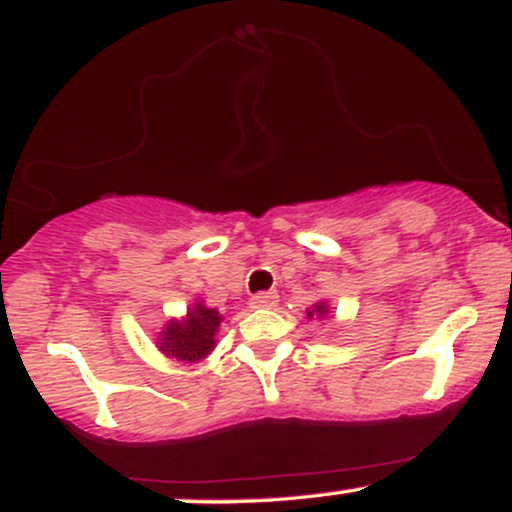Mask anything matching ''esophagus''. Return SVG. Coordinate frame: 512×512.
<instances>
[{"label": "esophagus", "instance_id": "34e87169", "mask_svg": "<svg viewBox=\"0 0 512 512\" xmlns=\"http://www.w3.org/2000/svg\"><path fill=\"white\" fill-rule=\"evenodd\" d=\"M279 303V296H276L274 291H267V293H255V296L250 298V308H274V305Z\"/></svg>", "mask_w": 512, "mask_h": 512}]
</instances>
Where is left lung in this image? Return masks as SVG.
<instances>
[{
	"instance_id": "left-lung-1",
	"label": "left lung",
	"mask_w": 512,
	"mask_h": 512,
	"mask_svg": "<svg viewBox=\"0 0 512 512\" xmlns=\"http://www.w3.org/2000/svg\"><path fill=\"white\" fill-rule=\"evenodd\" d=\"M305 313H308V320H325V317L330 315V305L325 301H317L315 305H310Z\"/></svg>"
}]
</instances>
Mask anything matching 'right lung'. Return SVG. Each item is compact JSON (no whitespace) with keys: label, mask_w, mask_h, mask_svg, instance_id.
<instances>
[{"label":"right lung","mask_w":512,"mask_h":512,"mask_svg":"<svg viewBox=\"0 0 512 512\" xmlns=\"http://www.w3.org/2000/svg\"><path fill=\"white\" fill-rule=\"evenodd\" d=\"M223 315L204 301L190 303L185 317H173L156 337V349L180 363H197L216 349Z\"/></svg>","instance_id":"right-lung-1"}]
</instances>
